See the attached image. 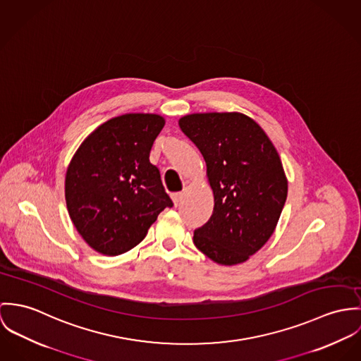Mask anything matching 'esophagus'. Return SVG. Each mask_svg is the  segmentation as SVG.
<instances>
[{
  "mask_svg": "<svg viewBox=\"0 0 361 361\" xmlns=\"http://www.w3.org/2000/svg\"><path fill=\"white\" fill-rule=\"evenodd\" d=\"M184 198V194L183 192H176V194H171V200H173V203H174V206H177L181 200Z\"/></svg>",
  "mask_w": 361,
  "mask_h": 361,
  "instance_id": "obj_1",
  "label": "esophagus"
}]
</instances>
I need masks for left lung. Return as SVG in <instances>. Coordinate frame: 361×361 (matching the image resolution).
<instances>
[{
  "instance_id": "8db88e82",
  "label": "left lung",
  "mask_w": 361,
  "mask_h": 361,
  "mask_svg": "<svg viewBox=\"0 0 361 361\" xmlns=\"http://www.w3.org/2000/svg\"><path fill=\"white\" fill-rule=\"evenodd\" d=\"M198 147L214 207L194 243L221 266L246 262L273 235L288 194L280 155L252 118L240 112L191 114L178 121Z\"/></svg>"
}]
</instances>
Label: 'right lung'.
<instances>
[{"label": "right lung", "mask_w": 361, "mask_h": 361, "mask_svg": "<svg viewBox=\"0 0 361 361\" xmlns=\"http://www.w3.org/2000/svg\"><path fill=\"white\" fill-rule=\"evenodd\" d=\"M157 114H126L98 126L68 166L65 200L73 226L90 247L118 256L145 238L173 202L149 161L164 126Z\"/></svg>", "instance_id": "add662e5"}]
</instances>
